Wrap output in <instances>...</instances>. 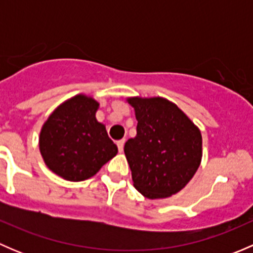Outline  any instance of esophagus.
<instances>
[{
  "mask_svg": "<svg viewBox=\"0 0 253 253\" xmlns=\"http://www.w3.org/2000/svg\"><path fill=\"white\" fill-rule=\"evenodd\" d=\"M117 144V148H119V152L122 153L124 152V145H125V139H121V141H119L116 143Z\"/></svg>",
  "mask_w": 253,
  "mask_h": 253,
  "instance_id": "esophagus-1",
  "label": "esophagus"
}]
</instances>
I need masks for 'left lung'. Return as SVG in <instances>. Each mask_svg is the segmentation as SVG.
Segmentation results:
<instances>
[{
	"instance_id": "8db88e82",
	"label": "left lung",
	"mask_w": 253,
	"mask_h": 253,
	"mask_svg": "<svg viewBox=\"0 0 253 253\" xmlns=\"http://www.w3.org/2000/svg\"><path fill=\"white\" fill-rule=\"evenodd\" d=\"M137 136L125 144L133 186L155 200L182 190L202 159L201 131L175 104L163 98H129Z\"/></svg>"
}]
</instances>
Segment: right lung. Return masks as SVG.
Listing matches in <instances>:
<instances>
[{"instance_id": "obj_1", "label": "right lung", "mask_w": 253, "mask_h": 253, "mask_svg": "<svg viewBox=\"0 0 253 253\" xmlns=\"http://www.w3.org/2000/svg\"><path fill=\"white\" fill-rule=\"evenodd\" d=\"M98 108V101L79 94L58 106L42 126L40 153L48 169L65 180H86L117 154L105 126L96 121Z\"/></svg>"}]
</instances>
